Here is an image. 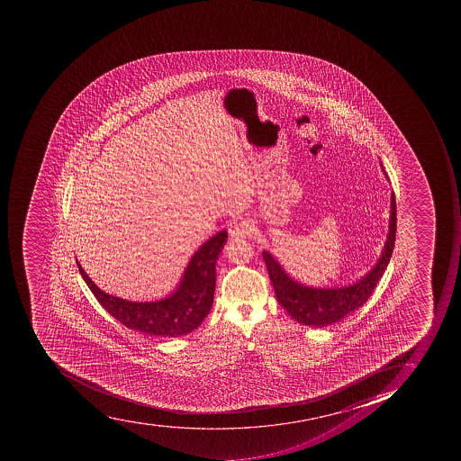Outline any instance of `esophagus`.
Returning <instances> with one entry per match:
<instances>
[{"instance_id":"esophagus-1","label":"esophagus","mask_w":461,"mask_h":461,"mask_svg":"<svg viewBox=\"0 0 461 461\" xmlns=\"http://www.w3.org/2000/svg\"><path fill=\"white\" fill-rule=\"evenodd\" d=\"M250 232H252V226H250L249 221H240V223H236V225H233L232 228H230V230H229V233H230V236H233V238H245V236L250 235Z\"/></svg>"}]
</instances>
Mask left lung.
Wrapping results in <instances>:
<instances>
[{
  "label": "left lung",
  "mask_w": 461,
  "mask_h": 461,
  "mask_svg": "<svg viewBox=\"0 0 461 461\" xmlns=\"http://www.w3.org/2000/svg\"><path fill=\"white\" fill-rule=\"evenodd\" d=\"M395 235L396 202L395 194L392 193L388 240L384 243V252L376 267H374L366 276H363L359 283L331 290L310 288L295 283L286 276L271 254L264 252L262 257L276 290V300L294 320L305 326L324 327L345 319L348 314L362 307L374 293L379 279L384 276V269L388 267L395 247Z\"/></svg>",
  "instance_id": "obj_1"
}]
</instances>
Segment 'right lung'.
Masks as SVG:
<instances>
[{"label": "right lung", "mask_w": 461, "mask_h": 461, "mask_svg": "<svg viewBox=\"0 0 461 461\" xmlns=\"http://www.w3.org/2000/svg\"><path fill=\"white\" fill-rule=\"evenodd\" d=\"M226 240L228 232L221 230L204 242L193 255L177 291L156 303H132L109 295L92 283L79 262L77 268L99 304L123 326L151 336L177 338L196 330L211 312L216 284V259Z\"/></svg>", "instance_id": "add662e5"}]
</instances>
